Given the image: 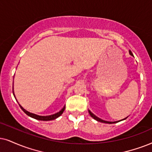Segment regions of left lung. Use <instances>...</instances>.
Listing matches in <instances>:
<instances>
[{
    "mask_svg": "<svg viewBox=\"0 0 152 152\" xmlns=\"http://www.w3.org/2000/svg\"><path fill=\"white\" fill-rule=\"evenodd\" d=\"M129 53H130V55H132V56H133V55H132V52L131 51H129ZM134 57V56H133ZM88 112H89V114H90V116H91V117L92 118H93L94 119H95V120H96V121H99V122H102V123H105V124H116V123H118V122H119V121H124V120H125V119H126L128 118V116H127V117H126V118H123V119H121V120H119V121H104V120H102V119H101V118H98V117L97 116H96L95 115H94L93 113L91 112V111H90V110H88Z\"/></svg>",
    "mask_w": 152,
    "mask_h": 152,
    "instance_id": "obj_1",
    "label": "left lung"
}]
</instances>
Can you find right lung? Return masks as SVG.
<instances>
[{
  "mask_svg": "<svg viewBox=\"0 0 152 152\" xmlns=\"http://www.w3.org/2000/svg\"><path fill=\"white\" fill-rule=\"evenodd\" d=\"M13 95H14V96H15L14 93H13ZM20 106L21 107V109H22L23 111H24V112L26 115H28V116L31 117V118L37 119V120H39V121H52V120H54V119L58 118L59 116H60L62 114V113L64 112V111L65 109V106H64L62 109H61L60 111H58V112L55 113V114H54L48 115V116H39V115H36L35 114H33V113H31V112H29V111L25 110V109L23 108V107L21 106L20 104Z\"/></svg>",
  "mask_w": 152,
  "mask_h": 152,
  "instance_id": "1",
  "label": "right lung"
}]
</instances>
